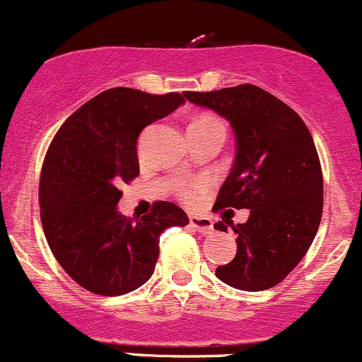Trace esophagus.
I'll list each match as a JSON object with an SVG mask.
<instances>
[{
	"label": "esophagus",
	"instance_id": "esophagus-1",
	"mask_svg": "<svg viewBox=\"0 0 362 362\" xmlns=\"http://www.w3.org/2000/svg\"><path fill=\"white\" fill-rule=\"evenodd\" d=\"M190 228L197 230L202 235H211L214 231L213 221L207 218H199V216H190Z\"/></svg>",
	"mask_w": 362,
	"mask_h": 362
}]
</instances>
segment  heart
<instances>
[{
    "label": "heart",
    "instance_id": "heart-1",
    "mask_svg": "<svg viewBox=\"0 0 362 362\" xmlns=\"http://www.w3.org/2000/svg\"><path fill=\"white\" fill-rule=\"evenodd\" d=\"M204 131V132H214V134L224 136L226 132V127H224V122L219 117H216L213 114H201L197 115L192 122H190L189 131ZM207 184L206 182H192V184L187 185H178L177 192L180 195L182 201H185L187 204H194L195 201H199L202 194L206 192Z\"/></svg>",
    "mask_w": 362,
    "mask_h": 362
}]
</instances>
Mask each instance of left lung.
Returning a JSON list of instances; mask_svg holds the SVG:
<instances>
[{
	"mask_svg": "<svg viewBox=\"0 0 362 362\" xmlns=\"http://www.w3.org/2000/svg\"><path fill=\"white\" fill-rule=\"evenodd\" d=\"M187 100L218 112L235 131L236 155L213 211L250 209L233 224L236 255L216 277L242 291L271 289L300 264L323 211L322 165L308 127L289 105L260 86L187 91ZM226 223L214 224L228 231Z\"/></svg>",
	"mask_w": 362,
	"mask_h": 362,
	"instance_id": "obj_1",
	"label": "left lung"
}]
</instances>
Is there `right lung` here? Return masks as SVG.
Returning <instances> with one entry per match:
<instances>
[{
	"mask_svg": "<svg viewBox=\"0 0 362 362\" xmlns=\"http://www.w3.org/2000/svg\"><path fill=\"white\" fill-rule=\"evenodd\" d=\"M182 103L180 93L110 88L54 136L40 173V221L52 255L86 291L120 296L138 289L155 272L160 235L189 224L184 211L167 201L155 202L141 219L117 211L119 187L139 175L141 131Z\"/></svg>",
	"mask_w": 362,
	"mask_h": 362,
	"instance_id": "right-lung-1",
	"label": "right lung"
}]
</instances>
